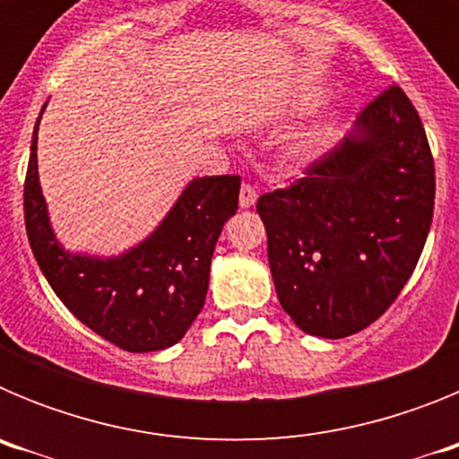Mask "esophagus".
<instances>
[{"instance_id": "obj_1", "label": "esophagus", "mask_w": 459, "mask_h": 459, "mask_svg": "<svg viewBox=\"0 0 459 459\" xmlns=\"http://www.w3.org/2000/svg\"><path fill=\"white\" fill-rule=\"evenodd\" d=\"M257 202V188L253 184H243L241 193H238V204L241 209H250Z\"/></svg>"}]
</instances>
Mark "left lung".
<instances>
[{
  "label": "left lung",
  "instance_id": "obj_1",
  "mask_svg": "<svg viewBox=\"0 0 459 459\" xmlns=\"http://www.w3.org/2000/svg\"><path fill=\"white\" fill-rule=\"evenodd\" d=\"M432 211L428 135L407 93L391 84L301 179L257 200L282 310L319 338L368 328L411 278Z\"/></svg>",
  "mask_w": 459,
  "mask_h": 459
}]
</instances>
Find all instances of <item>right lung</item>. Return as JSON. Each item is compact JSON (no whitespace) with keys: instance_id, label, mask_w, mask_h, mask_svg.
Instances as JSON below:
<instances>
[{"instance_id":"1","label":"right lung","mask_w":459,"mask_h":459,"mask_svg":"<svg viewBox=\"0 0 459 459\" xmlns=\"http://www.w3.org/2000/svg\"><path fill=\"white\" fill-rule=\"evenodd\" d=\"M39 121L24 179V225L40 271L64 306L108 342L135 354L172 347L204 307L211 257L238 209L241 177L193 179L156 232L119 257L71 255L55 238L40 193Z\"/></svg>"}]
</instances>
